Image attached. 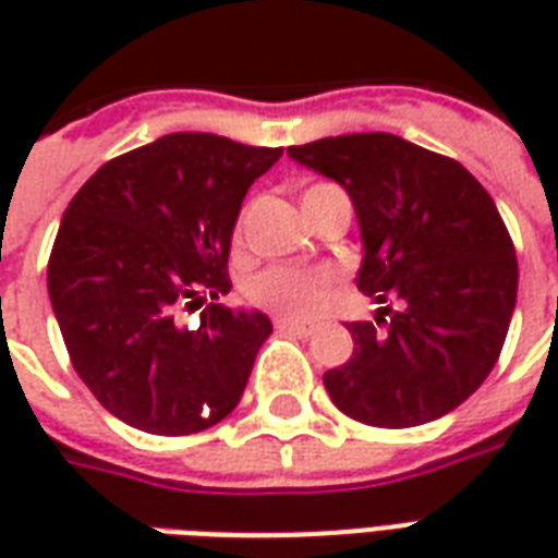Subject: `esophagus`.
Masks as SVG:
<instances>
[{"label":"esophagus","instance_id":"34e87169","mask_svg":"<svg viewBox=\"0 0 558 558\" xmlns=\"http://www.w3.org/2000/svg\"><path fill=\"white\" fill-rule=\"evenodd\" d=\"M275 326H278V331H290V335H299V338L314 335V326H302V323H292V319H278Z\"/></svg>","mask_w":558,"mask_h":558}]
</instances>
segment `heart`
<instances>
[{
	"label": "heart",
	"mask_w": 558,
	"mask_h": 558,
	"mask_svg": "<svg viewBox=\"0 0 558 558\" xmlns=\"http://www.w3.org/2000/svg\"><path fill=\"white\" fill-rule=\"evenodd\" d=\"M247 295L268 314L283 316L292 323H307L326 304L328 278L316 271H304V268L275 266L251 280Z\"/></svg>",
	"instance_id": "obj_1"
}]
</instances>
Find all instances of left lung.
Listing matches in <instances>:
<instances>
[{"label":"left lung","mask_w":558,"mask_h":558,"mask_svg":"<svg viewBox=\"0 0 558 558\" xmlns=\"http://www.w3.org/2000/svg\"><path fill=\"white\" fill-rule=\"evenodd\" d=\"M287 155L350 194L362 230L359 290L391 307L350 323V362L323 376L343 415L415 427L487 379L517 304V256L493 196L451 158L395 134H343Z\"/></svg>","instance_id":"8db88e82"}]
</instances>
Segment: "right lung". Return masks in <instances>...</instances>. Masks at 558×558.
<instances>
[{
    "label": "right lung",
    "instance_id": "add662e5",
    "mask_svg": "<svg viewBox=\"0 0 558 558\" xmlns=\"http://www.w3.org/2000/svg\"><path fill=\"white\" fill-rule=\"evenodd\" d=\"M283 148L179 131L107 160L68 203L47 292L77 376L104 410L158 436L227 418L271 319L211 302L230 292L227 256L247 187Z\"/></svg>",
    "mask_w": 558,
    "mask_h": 558
}]
</instances>
